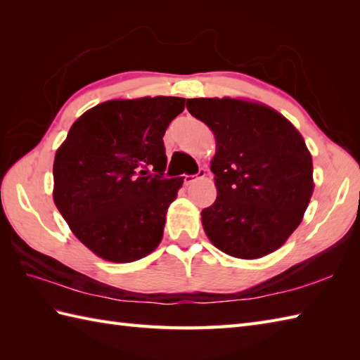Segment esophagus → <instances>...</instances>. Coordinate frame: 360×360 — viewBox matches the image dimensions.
Listing matches in <instances>:
<instances>
[{
  "mask_svg": "<svg viewBox=\"0 0 360 360\" xmlns=\"http://www.w3.org/2000/svg\"><path fill=\"white\" fill-rule=\"evenodd\" d=\"M204 176H205V170H204V168H200L196 174H186L184 182H186V184H192V182H195L198 179H202Z\"/></svg>",
  "mask_w": 360,
  "mask_h": 360,
  "instance_id": "esophagus-1",
  "label": "esophagus"
}]
</instances>
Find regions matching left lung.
<instances>
[{
  "mask_svg": "<svg viewBox=\"0 0 360 360\" xmlns=\"http://www.w3.org/2000/svg\"><path fill=\"white\" fill-rule=\"evenodd\" d=\"M187 110L217 139L210 170L218 196L201 212L209 240L244 259L277 250L302 223L314 190L302 134L269 106L240 98H187Z\"/></svg>",
  "mask_w": 360,
  "mask_h": 360,
  "instance_id": "1",
  "label": "left lung"
}]
</instances>
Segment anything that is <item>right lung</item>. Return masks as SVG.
Returning a JSON list of instances; mask_svg holds the SVG:
<instances>
[{"label": "right lung", "mask_w": 360, "mask_h": 360, "mask_svg": "<svg viewBox=\"0 0 360 360\" xmlns=\"http://www.w3.org/2000/svg\"><path fill=\"white\" fill-rule=\"evenodd\" d=\"M182 97L103 102L74 122L53 160V202L96 255L136 262L162 240L184 179L165 178L164 134Z\"/></svg>", "instance_id": "1"}]
</instances>
